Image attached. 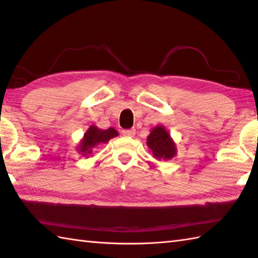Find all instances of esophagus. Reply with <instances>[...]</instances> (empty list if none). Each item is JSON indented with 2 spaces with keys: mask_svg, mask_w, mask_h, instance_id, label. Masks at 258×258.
Returning a JSON list of instances; mask_svg holds the SVG:
<instances>
[{
  "mask_svg": "<svg viewBox=\"0 0 258 258\" xmlns=\"http://www.w3.org/2000/svg\"><path fill=\"white\" fill-rule=\"evenodd\" d=\"M135 130L134 128H131V130H123L122 131V134L126 138H132V136L135 135Z\"/></svg>",
  "mask_w": 258,
  "mask_h": 258,
  "instance_id": "1",
  "label": "esophagus"
}]
</instances>
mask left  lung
I'll return each mask as SVG.
<instances>
[{
  "mask_svg": "<svg viewBox=\"0 0 258 258\" xmlns=\"http://www.w3.org/2000/svg\"><path fill=\"white\" fill-rule=\"evenodd\" d=\"M146 145L158 161L172 160L177 153L176 144L163 125H157L151 130L146 139Z\"/></svg>",
  "mask_w": 258,
  "mask_h": 258,
  "instance_id": "left-lung-1",
  "label": "left lung"
}]
</instances>
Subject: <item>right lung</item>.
Segmentation results:
<instances>
[{"mask_svg":"<svg viewBox=\"0 0 258 258\" xmlns=\"http://www.w3.org/2000/svg\"><path fill=\"white\" fill-rule=\"evenodd\" d=\"M118 132L114 127L102 130L98 128L96 125H91L84 133L83 139L76 146V150L82 156L89 157L93 153V149H95L100 144H106L109 140L116 138Z\"/></svg>","mask_w":258,"mask_h":258,"instance_id":"right-lung-1","label":"right lung"}]
</instances>
